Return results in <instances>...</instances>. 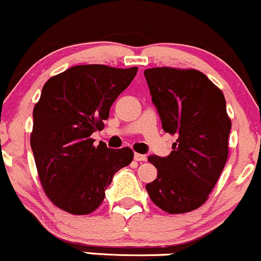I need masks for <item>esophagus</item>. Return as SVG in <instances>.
<instances>
[{"label":"esophagus","mask_w":261,"mask_h":261,"mask_svg":"<svg viewBox=\"0 0 261 261\" xmlns=\"http://www.w3.org/2000/svg\"><path fill=\"white\" fill-rule=\"evenodd\" d=\"M134 160L137 162H143V161L147 160V157L144 154H141V153H134Z\"/></svg>","instance_id":"esophagus-1"}]
</instances>
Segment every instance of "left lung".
<instances>
[{"label": "left lung", "mask_w": 261, "mask_h": 261, "mask_svg": "<svg viewBox=\"0 0 261 261\" xmlns=\"http://www.w3.org/2000/svg\"><path fill=\"white\" fill-rule=\"evenodd\" d=\"M163 130L176 134L167 157L149 155L157 178L146 186L154 205L185 214L206 202L229 155L231 120L222 91L193 69L144 70Z\"/></svg>", "instance_id": "8db88e82"}]
</instances>
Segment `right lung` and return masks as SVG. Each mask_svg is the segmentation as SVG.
Instances as JSON below:
<instances>
[{
	"label": "right lung",
	"instance_id": "right-lung-1",
	"mask_svg": "<svg viewBox=\"0 0 261 261\" xmlns=\"http://www.w3.org/2000/svg\"><path fill=\"white\" fill-rule=\"evenodd\" d=\"M138 68L76 65L50 77L34 108L31 149L51 202L72 215L95 211L113 176L133 160L128 147L112 149L90 138L104 127L115 99Z\"/></svg>",
	"mask_w": 261,
	"mask_h": 261
}]
</instances>
